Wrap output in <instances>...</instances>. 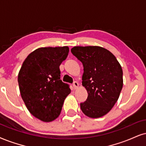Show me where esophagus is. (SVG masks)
<instances>
[{"instance_id": "obj_1", "label": "esophagus", "mask_w": 146, "mask_h": 146, "mask_svg": "<svg viewBox=\"0 0 146 146\" xmlns=\"http://www.w3.org/2000/svg\"><path fill=\"white\" fill-rule=\"evenodd\" d=\"M73 87H74V89H77V88H78V82H77V81H74V82H73Z\"/></svg>"}]
</instances>
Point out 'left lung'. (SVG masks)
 <instances>
[{
	"instance_id": "8db88e82",
	"label": "left lung",
	"mask_w": 146,
	"mask_h": 146,
	"mask_svg": "<svg viewBox=\"0 0 146 146\" xmlns=\"http://www.w3.org/2000/svg\"><path fill=\"white\" fill-rule=\"evenodd\" d=\"M71 52L84 68L82 84L88 97L80 104L81 110L90 118L104 116L111 110L121 92V66L110 51L101 46H74Z\"/></svg>"
}]
</instances>
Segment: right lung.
<instances>
[{
  "instance_id": "1",
  "label": "right lung",
  "mask_w": 146,
  "mask_h": 146,
  "mask_svg": "<svg viewBox=\"0 0 146 146\" xmlns=\"http://www.w3.org/2000/svg\"><path fill=\"white\" fill-rule=\"evenodd\" d=\"M68 46L41 47L29 54L18 74L21 98L31 114L44 122L60 114L63 104L71 92L60 79L59 66L66 59Z\"/></svg>"
}]
</instances>
